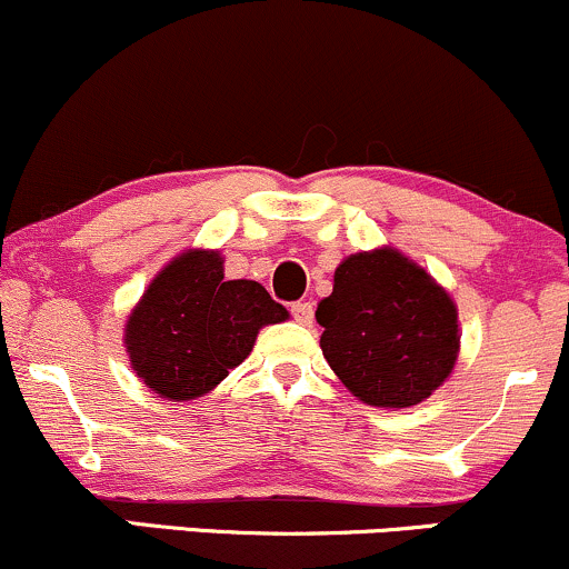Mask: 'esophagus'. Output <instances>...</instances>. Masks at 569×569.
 <instances>
[{"instance_id": "obj_1", "label": "esophagus", "mask_w": 569, "mask_h": 569, "mask_svg": "<svg viewBox=\"0 0 569 569\" xmlns=\"http://www.w3.org/2000/svg\"><path fill=\"white\" fill-rule=\"evenodd\" d=\"M290 311H292V317H296L301 325H311V319H315V306H311L309 301L292 303Z\"/></svg>"}]
</instances>
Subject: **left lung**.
Segmentation results:
<instances>
[{
  "label": "left lung",
  "instance_id": "8db88e82",
  "mask_svg": "<svg viewBox=\"0 0 569 569\" xmlns=\"http://www.w3.org/2000/svg\"><path fill=\"white\" fill-rule=\"evenodd\" d=\"M325 360L362 403L408 408L449 379L457 306L422 266L392 247L349 254L317 306Z\"/></svg>",
  "mask_w": 569,
  "mask_h": 569
}]
</instances>
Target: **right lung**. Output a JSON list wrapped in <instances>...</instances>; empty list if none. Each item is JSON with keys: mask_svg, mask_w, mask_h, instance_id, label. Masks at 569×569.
Wrapping results in <instances>:
<instances>
[{"mask_svg": "<svg viewBox=\"0 0 569 569\" xmlns=\"http://www.w3.org/2000/svg\"><path fill=\"white\" fill-rule=\"evenodd\" d=\"M290 317L263 284L226 279L214 250L177 254L152 279L126 322L139 379L166 400L207 395L252 352L258 330Z\"/></svg>", "mask_w": 569, "mask_h": 569, "instance_id": "right-lung-1", "label": "right lung"}]
</instances>
